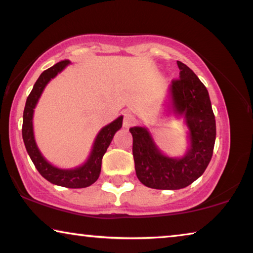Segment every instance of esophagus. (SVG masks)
I'll return each mask as SVG.
<instances>
[{"label":"esophagus","mask_w":253,"mask_h":253,"mask_svg":"<svg viewBox=\"0 0 253 253\" xmlns=\"http://www.w3.org/2000/svg\"><path fill=\"white\" fill-rule=\"evenodd\" d=\"M135 120H136V119H135L134 115L130 114L129 111H125V112H124V120H123V125H124V127L128 128V127H130L131 125H134Z\"/></svg>","instance_id":"esophagus-1"}]
</instances>
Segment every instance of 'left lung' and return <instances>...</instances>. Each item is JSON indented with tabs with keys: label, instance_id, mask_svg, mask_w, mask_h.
Listing matches in <instances>:
<instances>
[{
	"label": "left lung",
	"instance_id": "8db88e82",
	"mask_svg": "<svg viewBox=\"0 0 253 253\" xmlns=\"http://www.w3.org/2000/svg\"><path fill=\"white\" fill-rule=\"evenodd\" d=\"M177 66L179 78L171 82L170 93L175 111L184 114L190 129L187 153L182 159L165 157L145 128H129L137 178L156 190H179L198 179L208 167L216 139V120L208 90L186 65L177 61Z\"/></svg>",
	"mask_w": 253,
	"mask_h": 253
}]
</instances>
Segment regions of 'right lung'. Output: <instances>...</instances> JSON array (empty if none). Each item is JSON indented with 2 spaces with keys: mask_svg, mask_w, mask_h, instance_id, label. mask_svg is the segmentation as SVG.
<instances>
[{
  "mask_svg": "<svg viewBox=\"0 0 253 253\" xmlns=\"http://www.w3.org/2000/svg\"><path fill=\"white\" fill-rule=\"evenodd\" d=\"M69 63V60H63V61L58 62L53 67L44 70L36 81L32 92L27 97V101H26L24 122H22V138H24L26 150H27L30 159H32L36 169L45 179L59 186L68 188H82L92 185L99 178L102 158L108 146L110 145L116 131L120 129L123 126V117L120 116L115 122H112L101 129L95 138V142H94L93 150L90 152L88 160L82 167L75 169H59L48 164L41 154L39 149H37L35 139H34V109L36 107L37 101H39L44 87L51 81V78L55 77Z\"/></svg>",
  "mask_w": 253,
  "mask_h": 253,
  "instance_id": "1",
  "label": "right lung"
}]
</instances>
